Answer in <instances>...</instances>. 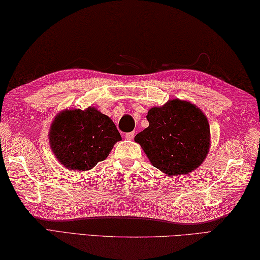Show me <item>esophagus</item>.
Instances as JSON below:
<instances>
[{
	"mask_svg": "<svg viewBox=\"0 0 260 260\" xmlns=\"http://www.w3.org/2000/svg\"><path fill=\"white\" fill-rule=\"evenodd\" d=\"M134 136H135L134 132H131V133H126V134H125L126 140H128V141H132V140H133V139H134Z\"/></svg>",
	"mask_w": 260,
	"mask_h": 260,
	"instance_id": "esophagus-1",
	"label": "esophagus"
}]
</instances>
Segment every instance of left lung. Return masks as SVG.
Instances as JSON below:
<instances>
[{"mask_svg":"<svg viewBox=\"0 0 260 260\" xmlns=\"http://www.w3.org/2000/svg\"><path fill=\"white\" fill-rule=\"evenodd\" d=\"M148 127L135 136L153 167L167 175H184L206 159L211 135L207 116L190 102L175 98L152 107Z\"/></svg>","mask_w":260,"mask_h":260,"instance_id":"obj_1","label":"left lung"}]
</instances>
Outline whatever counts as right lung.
<instances>
[{"label": "right lung", "mask_w": 260, "mask_h": 260, "mask_svg": "<svg viewBox=\"0 0 260 260\" xmlns=\"http://www.w3.org/2000/svg\"><path fill=\"white\" fill-rule=\"evenodd\" d=\"M48 136L54 156L70 171L91 170L121 141L114 121L91 106L58 113Z\"/></svg>", "instance_id": "1"}]
</instances>
